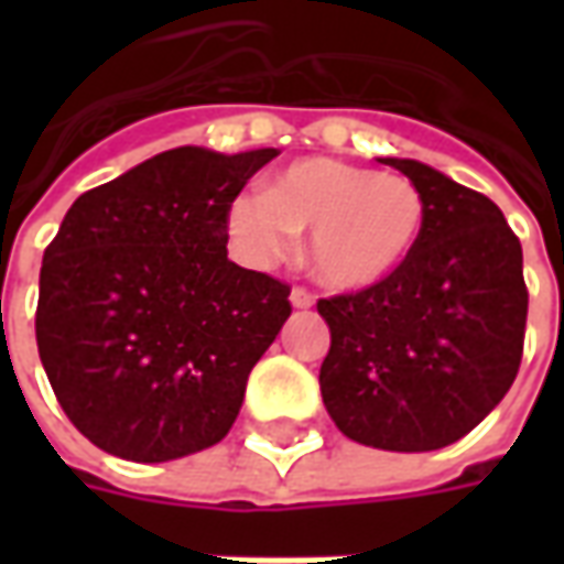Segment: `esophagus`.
I'll return each mask as SVG.
<instances>
[{"label": "esophagus", "instance_id": "1", "mask_svg": "<svg viewBox=\"0 0 564 564\" xmlns=\"http://www.w3.org/2000/svg\"><path fill=\"white\" fill-rule=\"evenodd\" d=\"M290 302H293V307H299V311H305V307L314 305V295L307 293L305 286H295L293 293H290Z\"/></svg>", "mask_w": 564, "mask_h": 564}]
</instances>
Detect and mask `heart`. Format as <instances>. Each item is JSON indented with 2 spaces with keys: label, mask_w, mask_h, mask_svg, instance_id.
Masks as SVG:
<instances>
[{
  "label": "heart",
  "mask_w": 564,
  "mask_h": 564,
  "mask_svg": "<svg viewBox=\"0 0 564 564\" xmlns=\"http://www.w3.org/2000/svg\"><path fill=\"white\" fill-rule=\"evenodd\" d=\"M423 189L404 177L332 160L290 162L269 189L232 198L229 235L250 262H271L307 232V271L338 293L390 281L423 241Z\"/></svg>",
  "instance_id": "b5f03b06"
}]
</instances>
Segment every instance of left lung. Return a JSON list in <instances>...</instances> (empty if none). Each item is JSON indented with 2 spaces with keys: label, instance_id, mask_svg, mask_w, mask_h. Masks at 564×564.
I'll use <instances>...</instances> for the list:
<instances>
[{
  "label": "left lung",
  "instance_id": "obj_1",
  "mask_svg": "<svg viewBox=\"0 0 564 564\" xmlns=\"http://www.w3.org/2000/svg\"><path fill=\"white\" fill-rule=\"evenodd\" d=\"M380 162L423 189V241L390 281L319 299L332 335L319 392L356 444L425 453L468 435L520 371L522 247L484 193L425 162Z\"/></svg>",
  "mask_w": 564,
  "mask_h": 564
}]
</instances>
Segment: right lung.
Segmentation results:
<instances>
[{
    "mask_svg": "<svg viewBox=\"0 0 564 564\" xmlns=\"http://www.w3.org/2000/svg\"><path fill=\"white\" fill-rule=\"evenodd\" d=\"M274 148H174L87 189L44 250L35 341L80 435L129 462L214 447L290 317V286L226 257L229 205Z\"/></svg>",
    "mask_w": 564,
    "mask_h": 564,
    "instance_id": "1",
    "label": "right lung"
}]
</instances>
